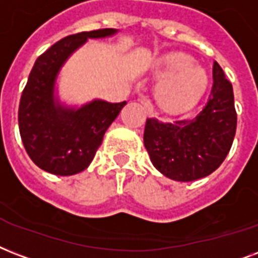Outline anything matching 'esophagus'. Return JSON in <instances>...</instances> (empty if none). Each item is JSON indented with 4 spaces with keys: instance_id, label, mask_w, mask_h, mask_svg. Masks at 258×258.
I'll list each match as a JSON object with an SVG mask.
<instances>
[{
    "instance_id": "esophagus-1",
    "label": "esophagus",
    "mask_w": 258,
    "mask_h": 258,
    "mask_svg": "<svg viewBox=\"0 0 258 258\" xmlns=\"http://www.w3.org/2000/svg\"><path fill=\"white\" fill-rule=\"evenodd\" d=\"M139 102L145 107V110H147V114L148 115H153V106H152L151 101L145 97H141L139 98Z\"/></svg>"
}]
</instances>
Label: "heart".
Listing matches in <instances>:
<instances>
[{
  "label": "heart",
  "instance_id": "heart-1",
  "mask_svg": "<svg viewBox=\"0 0 258 258\" xmlns=\"http://www.w3.org/2000/svg\"><path fill=\"white\" fill-rule=\"evenodd\" d=\"M184 52H169L157 60L153 74L160 83L156 99L168 111H184L192 107L207 87V74Z\"/></svg>",
  "mask_w": 258,
  "mask_h": 258
}]
</instances>
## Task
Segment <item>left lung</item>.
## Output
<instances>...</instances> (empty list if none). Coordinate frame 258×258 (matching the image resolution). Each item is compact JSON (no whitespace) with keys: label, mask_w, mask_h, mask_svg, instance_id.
<instances>
[{"label":"left lung","mask_w":258,"mask_h":258,"mask_svg":"<svg viewBox=\"0 0 258 258\" xmlns=\"http://www.w3.org/2000/svg\"><path fill=\"white\" fill-rule=\"evenodd\" d=\"M213 87L205 107L192 118L163 122L148 118L144 145L164 176L192 181L207 176L226 159L237 129L233 86L221 66H213Z\"/></svg>","instance_id":"1"}]
</instances>
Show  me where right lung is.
Instances as JSON below:
<instances>
[{
	"instance_id": "obj_1",
	"label": "right lung",
	"mask_w": 258,
	"mask_h": 258,
	"mask_svg": "<svg viewBox=\"0 0 258 258\" xmlns=\"http://www.w3.org/2000/svg\"><path fill=\"white\" fill-rule=\"evenodd\" d=\"M117 33L105 28L81 32L59 40L37 57L19 106V127L24 148L39 168L53 175L82 172L93 161L103 135L126 102L95 99L82 107L63 106L55 98V82L61 66L87 39Z\"/></svg>"
}]
</instances>
